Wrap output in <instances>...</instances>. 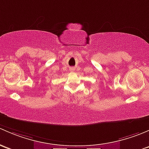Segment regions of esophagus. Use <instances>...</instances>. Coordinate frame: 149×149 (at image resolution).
<instances>
[{
  "label": "esophagus",
  "instance_id": "34e87169",
  "mask_svg": "<svg viewBox=\"0 0 149 149\" xmlns=\"http://www.w3.org/2000/svg\"><path fill=\"white\" fill-rule=\"evenodd\" d=\"M73 70H74V68H72L71 69V71H73Z\"/></svg>",
  "mask_w": 149,
  "mask_h": 149
}]
</instances>
